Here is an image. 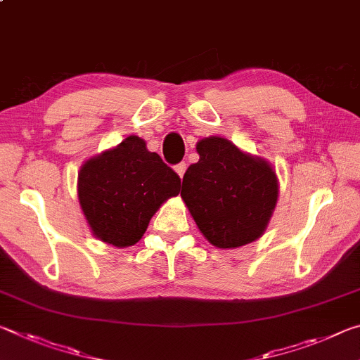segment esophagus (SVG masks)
Segmentation results:
<instances>
[{"mask_svg":"<svg viewBox=\"0 0 360 360\" xmlns=\"http://www.w3.org/2000/svg\"><path fill=\"white\" fill-rule=\"evenodd\" d=\"M186 169H187V165H186V163H184V162H181V163H179V165H176V167H174V172H176V173H178V176H179V178H182V176H184V173H186Z\"/></svg>","mask_w":360,"mask_h":360,"instance_id":"1","label":"esophagus"}]
</instances>
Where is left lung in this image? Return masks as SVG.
<instances>
[{"label": "left lung", "mask_w": 360, "mask_h": 360, "mask_svg": "<svg viewBox=\"0 0 360 360\" xmlns=\"http://www.w3.org/2000/svg\"><path fill=\"white\" fill-rule=\"evenodd\" d=\"M197 152L200 160L182 178L181 198L198 230L219 249L259 240L279 197L271 163L222 136L200 139Z\"/></svg>", "instance_id": "8db88e82"}]
</instances>
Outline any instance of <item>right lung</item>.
I'll return each instance as SVG.
<instances>
[{
    "instance_id": "right-lung-1",
    "label": "right lung",
    "mask_w": 360,
    "mask_h": 360,
    "mask_svg": "<svg viewBox=\"0 0 360 360\" xmlns=\"http://www.w3.org/2000/svg\"><path fill=\"white\" fill-rule=\"evenodd\" d=\"M181 179L136 135L84 162L77 198L96 240L129 248L143 238L152 216L179 193Z\"/></svg>"
}]
</instances>
